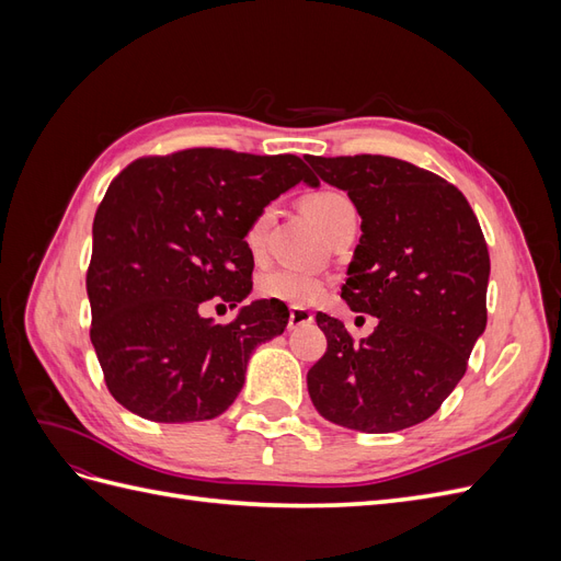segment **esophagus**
<instances>
[{
  "mask_svg": "<svg viewBox=\"0 0 561 561\" xmlns=\"http://www.w3.org/2000/svg\"><path fill=\"white\" fill-rule=\"evenodd\" d=\"M311 320H313V313H311L309 309L293 307V309H290V320H287V328L295 330V328H299V325H307V322H311Z\"/></svg>",
  "mask_w": 561,
  "mask_h": 561,
  "instance_id": "34e87169",
  "label": "esophagus"
}]
</instances>
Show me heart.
<instances>
[{
  "label": "heart",
  "mask_w": 561,
  "mask_h": 561,
  "mask_svg": "<svg viewBox=\"0 0 561 561\" xmlns=\"http://www.w3.org/2000/svg\"><path fill=\"white\" fill-rule=\"evenodd\" d=\"M304 210H307V215L322 231H328L339 217L355 213L348 196L336 190H320L309 194L304 198ZM268 222H271V210L266 208L254 217L248 227L245 243L254 254L264 248ZM322 290H325V283H322L320 276H316L313 271L297 268V266H278L274 271H266L260 280V293L264 297L297 304V307H301V304H311L322 295Z\"/></svg>",
  "instance_id": "b5f03b06"
}]
</instances>
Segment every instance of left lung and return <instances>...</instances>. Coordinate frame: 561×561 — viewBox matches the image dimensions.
I'll list each match as a JSON object with an SVG mask.
<instances>
[{"label": "left lung", "instance_id": "obj_1", "mask_svg": "<svg viewBox=\"0 0 561 561\" xmlns=\"http://www.w3.org/2000/svg\"><path fill=\"white\" fill-rule=\"evenodd\" d=\"M322 182L348 194L360 243L342 297L379 318L358 344L318 313L328 351L309 369L320 416L363 433H396L433 416L463 379L486 328L489 250L466 196L393 157H307Z\"/></svg>", "mask_w": 561, "mask_h": 561}]
</instances>
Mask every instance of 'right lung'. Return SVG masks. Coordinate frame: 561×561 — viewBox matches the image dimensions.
Segmentation results:
<instances>
[{
  "mask_svg": "<svg viewBox=\"0 0 561 561\" xmlns=\"http://www.w3.org/2000/svg\"><path fill=\"white\" fill-rule=\"evenodd\" d=\"M318 186L299 157L184 149L133 161L93 219L87 274L91 342L128 412L159 423L215 419L245 383L252 351L283 334L290 311L254 299L229 325L198 309L252 290L248 227L295 184Z\"/></svg>",
  "mask_w": 561,
  "mask_h": 561,
  "instance_id": "obj_1",
  "label": "right lung"
}]
</instances>
